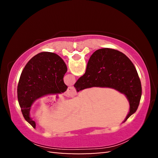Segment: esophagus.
I'll list each match as a JSON object with an SVG mask.
<instances>
[{"label":"esophagus","mask_w":158,"mask_h":158,"mask_svg":"<svg viewBox=\"0 0 158 158\" xmlns=\"http://www.w3.org/2000/svg\"><path fill=\"white\" fill-rule=\"evenodd\" d=\"M76 89L73 86H69L66 92V94L68 97H73V96L76 95Z\"/></svg>","instance_id":"esophagus-1"}]
</instances>
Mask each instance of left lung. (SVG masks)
I'll use <instances>...</instances> for the list:
<instances>
[{
    "label": "left lung",
    "instance_id": "left-lung-1",
    "mask_svg": "<svg viewBox=\"0 0 158 158\" xmlns=\"http://www.w3.org/2000/svg\"><path fill=\"white\" fill-rule=\"evenodd\" d=\"M67 70L62 58L52 52L35 55L23 68L17 86L18 101L25 120L33 128L36 125L30 116L32 105L47 95L66 91L68 86L63 81V77Z\"/></svg>",
    "mask_w": 158,
    "mask_h": 158
}]
</instances>
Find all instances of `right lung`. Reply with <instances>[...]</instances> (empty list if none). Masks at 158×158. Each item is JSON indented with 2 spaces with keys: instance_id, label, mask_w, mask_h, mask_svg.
<instances>
[{
  "instance_id": "add662e5",
  "label": "right lung",
  "mask_w": 158,
  "mask_h": 158,
  "mask_svg": "<svg viewBox=\"0 0 158 158\" xmlns=\"http://www.w3.org/2000/svg\"><path fill=\"white\" fill-rule=\"evenodd\" d=\"M77 92L92 87L110 88L124 94L130 111L124 122L137 111L141 96V84L135 65L124 53L104 48L93 53L85 74L75 84Z\"/></svg>"
}]
</instances>
